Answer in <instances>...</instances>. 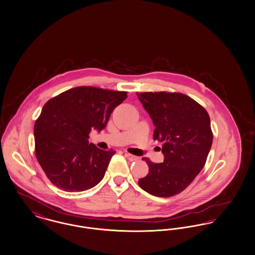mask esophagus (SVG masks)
<instances>
[{
	"instance_id": "34e87169",
	"label": "esophagus",
	"mask_w": 255,
	"mask_h": 255,
	"mask_svg": "<svg viewBox=\"0 0 255 255\" xmlns=\"http://www.w3.org/2000/svg\"><path fill=\"white\" fill-rule=\"evenodd\" d=\"M126 156L128 157V159L129 161H137L139 159L138 156L133 155V154H130V153H126Z\"/></svg>"
}]
</instances>
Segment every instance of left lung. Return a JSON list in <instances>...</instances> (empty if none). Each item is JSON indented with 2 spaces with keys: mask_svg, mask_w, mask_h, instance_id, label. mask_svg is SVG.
Masks as SVG:
<instances>
[{
  "mask_svg": "<svg viewBox=\"0 0 255 255\" xmlns=\"http://www.w3.org/2000/svg\"><path fill=\"white\" fill-rule=\"evenodd\" d=\"M155 126L153 139L163 142V163L147 157L148 174L138 180L148 194L169 198L191 184L204 167L213 133L205 108L177 92L137 93Z\"/></svg>",
  "mask_w": 255,
  "mask_h": 255,
  "instance_id": "1",
  "label": "left lung"
}]
</instances>
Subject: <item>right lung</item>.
Instances as JSON below:
<instances>
[{
	"label": "right lung",
	"mask_w": 255,
	"mask_h": 255,
	"mask_svg": "<svg viewBox=\"0 0 255 255\" xmlns=\"http://www.w3.org/2000/svg\"><path fill=\"white\" fill-rule=\"evenodd\" d=\"M128 92L79 86L49 100L34 124L35 156L49 180L66 192L96 186L116 152L89 143L92 128L107 127Z\"/></svg>",
	"instance_id": "obj_1"
}]
</instances>
